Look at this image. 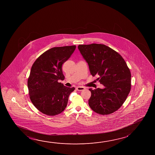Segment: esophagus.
<instances>
[{
	"label": "esophagus",
	"mask_w": 155,
	"mask_h": 155,
	"mask_svg": "<svg viewBox=\"0 0 155 155\" xmlns=\"http://www.w3.org/2000/svg\"><path fill=\"white\" fill-rule=\"evenodd\" d=\"M84 89H85V87L83 86H78L76 87V90L77 91H83V90H84Z\"/></svg>",
	"instance_id": "esophagus-1"
}]
</instances>
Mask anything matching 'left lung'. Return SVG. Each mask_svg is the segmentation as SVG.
<instances>
[{"instance_id":"8db88e82","label":"left lung","mask_w":155,"mask_h":155,"mask_svg":"<svg viewBox=\"0 0 155 155\" xmlns=\"http://www.w3.org/2000/svg\"><path fill=\"white\" fill-rule=\"evenodd\" d=\"M79 50L89 65L92 76H97L104 89H89V105L100 114L119 109L131 90V72L124 59L109 46L101 44L79 45Z\"/></svg>"}]
</instances>
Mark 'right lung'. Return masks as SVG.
Returning <instances> with one entry per match:
<instances>
[{
    "label": "right lung",
    "mask_w": 155,
    "mask_h": 155,
    "mask_svg": "<svg viewBox=\"0 0 155 155\" xmlns=\"http://www.w3.org/2000/svg\"><path fill=\"white\" fill-rule=\"evenodd\" d=\"M76 46L54 47L44 52L33 64L28 80V94L34 106L44 114L55 116L66 108L74 87L59 83L65 78L62 65Z\"/></svg>",
    "instance_id": "right-lung-1"
}]
</instances>
